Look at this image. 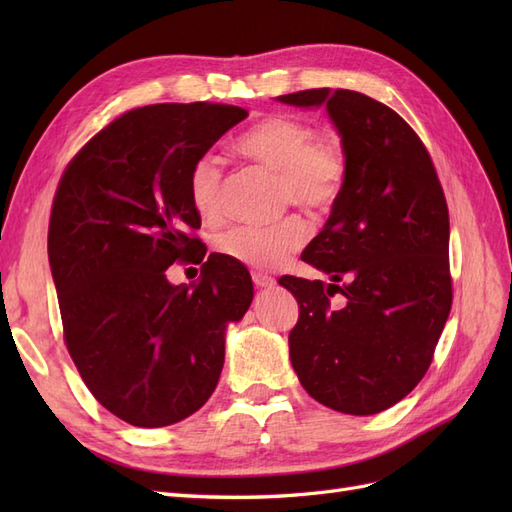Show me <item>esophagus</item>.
Masks as SVG:
<instances>
[{
  "label": "esophagus",
  "instance_id": "34e87169",
  "mask_svg": "<svg viewBox=\"0 0 512 512\" xmlns=\"http://www.w3.org/2000/svg\"><path fill=\"white\" fill-rule=\"evenodd\" d=\"M252 282H254L258 288H271V286L275 284L273 277L267 275V273H262V271H254V273H252Z\"/></svg>",
  "mask_w": 512,
  "mask_h": 512
}]
</instances>
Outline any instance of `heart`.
I'll return each instance as SVG.
<instances>
[{
	"mask_svg": "<svg viewBox=\"0 0 512 512\" xmlns=\"http://www.w3.org/2000/svg\"><path fill=\"white\" fill-rule=\"evenodd\" d=\"M241 156L267 166L280 177V203L307 213H327L344 196L350 177V153L339 136L320 134L312 121L294 115H269L237 141ZM224 162L213 151L194 160L188 196L198 215L215 218L222 211ZM307 224L288 215L271 226H232L215 237L222 256L254 269H275L307 243Z\"/></svg>",
	"mask_w": 512,
	"mask_h": 512,
	"instance_id": "heart-1",
	"label": "heart"
}]
</instances>
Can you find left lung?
<instances>
[{"label":"left lung","instance_id":"8db88e82","mask_svg":"<svg viewBox=\"0 0 512 512\" xmlns=\"http://www.w3.org/2000/svg\"><path fill=\"white\" fill-rule=\"evenodd\" d=\"M280 100L327 104L350 153L346 192L301 254L331 284L280 277L299 301L290 361L322 406L378 414L423 380L451 312L444 190L421 138L386 104L327 87Z\"/></svg>","mask_w":512,"mask_h":512}]
</instances>
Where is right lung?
Here are the masks:
<instances>
[{"label": "right lung", "mask_w": 512, "mask_h": 512, "mask_svg": "<svg viewBox=\"0 0 512 512\" xmlns=\"http://www.w3.org/2000/svg\"><path fill=\"white\" fill-rule=\"evenodd\" d=\"M247 117L232 104H149L115 117L59 179L49 262L64 342L100 404L134 427L194 414L218 386L224 331L252 303L250 273L222 254L201 282L165 269L207 254L188 196L194 160Z\"/></svg>", "instance_id": "obj_1"}]
</instances>
